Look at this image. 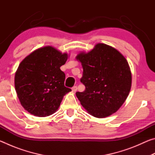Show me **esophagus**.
Masks as SVG:
<instances>
[{
    "label": "esophagus",
    "mask_w": 155,
    "mask_h": 155,
    "mask_svg": "<svg viewBox=\"0 0 155 155\" xmlns=\"http://www.w3.org/2000/svg\"><path fill=\"white\" fill-rule=\"evenodd\" d=\"M72 91H74V92H75V91L77 90V86H74V87H72Z\"/></svg>",
    "instance_id": "obj_1"
}]
</instances>
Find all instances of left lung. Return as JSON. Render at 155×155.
<instances>
[{"instance_id":"left-lung-1","label":"left lung","mask_w":155,"mask_h":155,"mask_svg":"<svg viewBox=\"0 0 155 155\" xmlns=\"http://www.w3.org/2000/svg\"><path fill=\"white\" fill-rule=\"evenodd\" d=\"M83 69L81 82L85 87L76 93L89 114L98 118L116 112L128 96L131 73L124 57L116 49L98 44L92 51L77 56Z\"/></svg>"}]
</instances>
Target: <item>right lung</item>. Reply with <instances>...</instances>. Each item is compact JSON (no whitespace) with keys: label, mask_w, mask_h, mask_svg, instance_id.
Listing matches in <instances>:
<instances>
[{"label":"right lung","mask_w":155,"mask_h":155,"mask_svg":"<svg viewBox=\"0 0 155 155\" xmlns=\"http://www.w3.org/2000/svg\"><path fill=\"white\" fill-rule=\"evenodd\" d=\"M68 59L52 46L33 51L20 63L15 75V88L22 106L31 114L46 117L54 114L64 96L65 73L60 67Z\"/></svg>","instance_id":"obj_1"}]
</instances>
